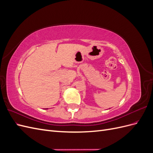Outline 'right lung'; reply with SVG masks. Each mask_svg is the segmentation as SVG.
<instances>
[{
    "mask_svg": "<svg viewBox=\"0 0 153 153\" xmlns=\"http://www.w3.org/2000/svg\"><path fill=\"white\" fill-rule=\"evenodd\" d=\"M45 109H48V108H45Z\"/></svg>",
    "mask_w": 153,
    "mask_h": 153,
    "instance_id": "1",
    "label": "right lung"
}]
</instances>
